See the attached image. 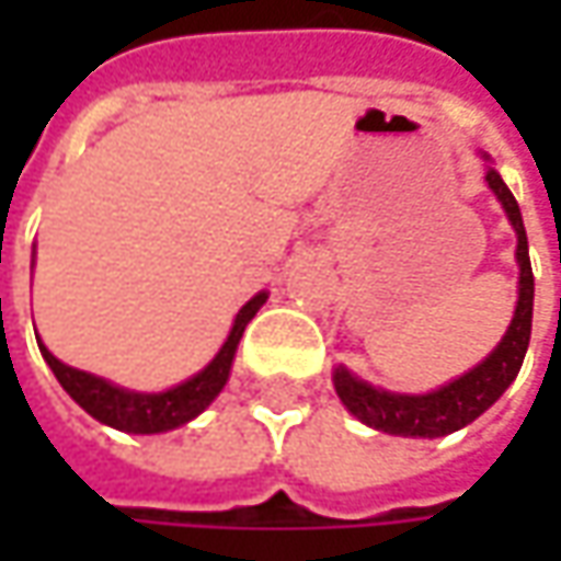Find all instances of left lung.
<instances>
[{
  "instance_id": "obj_1",
  "label": "left lung",
  "mask_w": 561,
  "mask_h": 561,
  "mask_svg": "<svg viewBox=\"0 0 561 561\" xmlns=\"http://www.w3.org/2000/svg\"><path fill=\"white\" fill-rule=\"evenodd\" d=\"M486 184L496 193V199L506 208L508 221L518 233V306L515 318L508 324L503 343L490 353V356L471 368L459 380L446 383L440 390L427 393V397H399L387 390H375L371 383L353 377L346 368H336L334 387L336 397L343 399V405L365 421L368 427H377L383 434H397V437H443L453 434L465 424L486 412L496 399L506 393V387L518 377V368L525 362L530 343V318H534V271H530L528 255V233L522 221V208L515 203L512 190L503 184V178L496 171H486Z\"/></svg>"
}]
</instances>
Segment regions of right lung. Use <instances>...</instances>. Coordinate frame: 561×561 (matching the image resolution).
<instances>
[{
	"instance_id": "obj_1",
	"label": "right lung",
	"mask_w": 561,
	"mask_h": 561,
	"mask_svg": "<svg viewBox=\"0 0 561 561\" xmlns=\"http://www.w3.org/2000/svg\"><path fill=\"white\" fill-rule=\"evenodd\" d=\"M265 299H268L265 293L252 296L247 306L240 309V314H237L221 353L211 358L199 375L190 377V380H184L181 387H174L168 393H130V390L112 387L102 377L77 371L71 365L58 362L39 340L36 343H39L43 358L49 362L53 375L58 377V383L68 390V397L75 399L83 412H90L102 424L127 431V434H162V431L181 427L190 419H196L205 405L221 393V387L227 383V375H230V362H233V353H237V343H240L247 324L262 309Z\"/></svg>"
}]
</instances>
